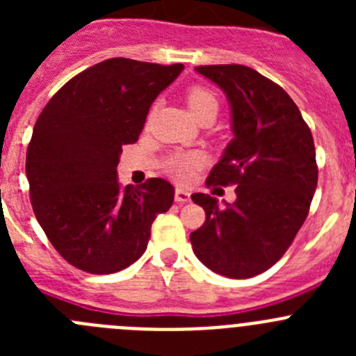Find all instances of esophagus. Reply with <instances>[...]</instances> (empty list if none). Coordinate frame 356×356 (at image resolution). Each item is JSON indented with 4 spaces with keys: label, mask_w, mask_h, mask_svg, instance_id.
I'll return each instance as SVG.
<instances>
[{
    "label": "esophagus",
    "mask_w": 356,
    "mask_h": 356,
    "mask_svg": "<svg viewBox=\"0 0 356 356\" xmlns=\"http://www.w3.org/2000/svg\"><path fill=\"white\" fill-rule=\"evenodd\" d=\"M175 200H176V203H180V205L188 203V201H191V193H188V191H185V188H176Z\"/></svg>",
    "instance_id": "1"
}]
</instances>
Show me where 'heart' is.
Masks as SVG:
<instances>
[{
    "label": "heart",
    "instance_id": "b5f03b06",
    "mask_svg": "<svg viewBox=\"0 0 356 356\" xmlns=\"http://www.w3.org/2000/svg\"><path fill=\"white\" fill-rule=\"evenodd\" d=\"M187 105L193 112V115L196 119H200L201 115L207 114V112H216L217 114V106H219V102H217L216 94L212 90L205 89V87H191L187 92ZM203 162V156L200 153H180V155H175L168 162V172L175 178L176 181H188L193 178L194 171L201 165Z\"/></svg>",
    "mask_w": 356,
    "mask_h": 356
}]
</instances>
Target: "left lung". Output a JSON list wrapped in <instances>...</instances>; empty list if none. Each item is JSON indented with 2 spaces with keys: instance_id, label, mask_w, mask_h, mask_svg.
<instances>
[{
  "instance_id": "8db88e82",
  "label": "left lung",
  "mask_w": 356,
  "mask_h": 356,
  "mask_svg": "<svg viewBox=\"0 0 356 356\" xmlns=\"http://www.w3.org/2000/svg\"><path fill=\"white\" fill-rule=\"evenodd\" d=\"M221 87L234 139L207 185H235L234 203L193 194L207 221L191 234L197 259L226 278H251L275 266L308 216L317 187L312 131L278 83L246 65H200Z\"/></svg>"
}]
</instances>
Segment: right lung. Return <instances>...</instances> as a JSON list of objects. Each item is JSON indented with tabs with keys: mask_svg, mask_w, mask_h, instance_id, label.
I'll return each mask as SVG.
<instances>
[{
	"mask_svg": "<svg viewBox=\"0 0 356 356\" xmlns=\"http://www.w3.org/2000/svg\"><path fill=\"white\" fill-rule=\"evenodd\" d=\"M184 64L108 58L67 81L37 119L26 151V178L37 221L71 266L90 275L127 269L143 257L155 217L175 187L149 178L135 188L118 181L124 144L139 139L151 103Z\"/></svg>",
	"mask_w": 356,
	"mask_h": 356,
	"instance_id": "obj_1",
	"label": "right lung"
}]
</instances>
